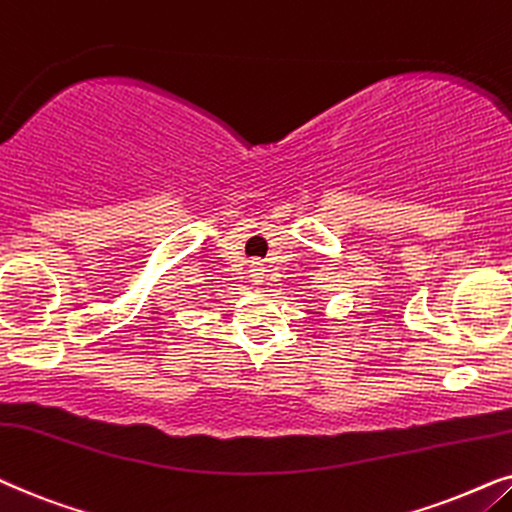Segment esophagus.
Listing matches in <instances>:
<instances>
[{
	"mask_svg": "<svg viewBox=\"0 0 512 512\" xmlns=\"http://www.w3.org/2000/svg\"><path fill=\"white\" fill-rule=\"evenodd\" d=\"M250 276L257 285L264 283V278H267V267H264V264L257 262V260L250 262Z\"/></svg>",
	"mask_w": 512,
	"mask_h": 512,
	"instance_id": "34e87169",
	"label": "esophagus"
}]
</instances>
